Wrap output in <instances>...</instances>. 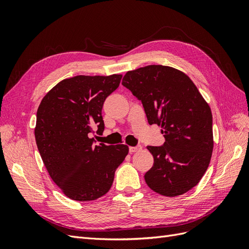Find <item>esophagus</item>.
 Masks as SVG:
<instances>
[{"label":"esophagus","mask_w":249,"mask_h":249,"mask_svg":"<svg viewBox=\"0 0 249 249\" xmlns=\"http://www.w3.org/2000/svg\"><path fill=\"white\" fill-rule=\"evenodd\" d=\"M141 149H142L141 145H137V146H130V148H129V150H130V153H131V154H133V153H136V152H140Z\"/></svg>","instance_id":"esophagus-1"}]
</instances>
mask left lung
<instances>
[{
    "label": "left lung",
    "instance_id": "left-lung-1",
    "mask_svg": "<svg viewBox=\"0 0 249 249\" xmlns=\"http://www.w3.org/2000/svg\"><path fill=\"white\" fill-rule=\"evenodd\" d=\"M123 85L141 101L149 124L161 125L162 146H147L154 165L144 179L153 191L178 196L196 186L212 157L213 119L209 104L186 73L147 65L127 71Z\"/></svg>",
    "mask_w": 249,
    "mask_h": 249
}]
</instances>
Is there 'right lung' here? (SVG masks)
I'll list each match as a JSON object with an SVG mask.
<instances>
[{"label":"right lung","instance_id":"right-lung-1","mask_svg":"<svg viewBox=\"0 0 249 249\" xmlns=\"http://www.w3.org/2000/svg\"><path fill=\"white\" fill-rule=\"evenodd\" d=\"M122 74L64 79L44 95L37 110L35 139L50 177L73 200L106 194L116 168L129 153L125 144H93L92 126L105 129V100L119 86Z\"/></svg>","mask_w":249,"mask_h":249}]
</instances>
